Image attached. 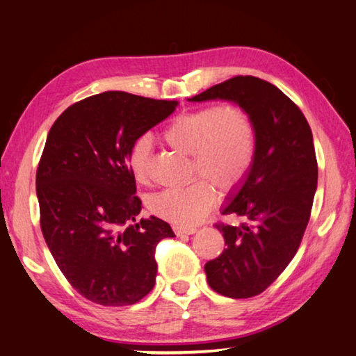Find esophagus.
Returning <instances> with one entry per match:
<instances>
[{"mask_svg":"<svg viewBox=\"0 0 356 356\" xmlns=\"http://www.w3.org/2000/svg\"><path fill=\"white\" fill-rule=\"evenodd\" d=\"M176 236H190L196 233V228L194 227H182V225H174L172 227Z\"/></svg>","mask_w":356,"mask_h":356,"instance_id":"esophagus-1","label":"esophagus"}]
</instances>
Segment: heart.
Instances as JSON below:
<instances>
[{
	"label": "heart",
	"mask_w": 356,
	"mask_h": 356,
	"mask_svg": "<svg viewBox=\"0 0 356 356\" xmlns=\"http://www.w3.org/2000/svg\"><path fill=\"white\" fill-rule=\"evenodd\" d=\"M165 140L191 154L190 172L200 174L190 184L154 194L149 208L159 218L177 225H194L211 210L216 185L228 193L241 186L254 163L257 137L252 115L239 104H210L174 117ZM154 142L138 136L129 146L127 163L136 182L149 185ZM206 179H204L203 177Z\"/></svg>",
	"instance_id": "obj_1"
}]
</instances>
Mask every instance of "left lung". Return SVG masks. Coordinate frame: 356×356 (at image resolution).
Wrapping results in <instances>:
<instances>
[{"label": "left lung", "instance_id": "1", "mask_svg": "<svg viewBox=\"0 0 356 356\" xmlns=\"http://www.w3.org/2000/svg\"><path fill=\"white\" fill-rule=\"evenodd\" d=\"M228 100L252 115L257 148L242 186L222 214L248 222L216 224L225 245L205 264L207 281L219 295L252 298L273 284L296 254L307 228L318 185L312 129L296 104L271 83L238 75L193 97Z\"/></svg>", "mask_w": 356, "mask_h": 356}]
</instances>
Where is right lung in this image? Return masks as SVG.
I'll list each match as a JSON object with an SVG mask.
<instances>
[{
  "label": "right lung",
  "instance_id": "obj_1",
  "mask_svg": "<svg viewBox=\"0 0 356 356\" xmlns=\"http://www.w3.org/2000/svg\"><path fill=\"white\" fill-rule=\"evenodd\" d=\"M177 104L108 90L74 103L49 131L37 170L41 232L69 284L95 304L131 305L154 287L156 247L174 233L156 216L136 222L142 200L127 156Z\"/></svg>",
  "mask_w": 356,
  "mask_h": 356
}]
</instances>
